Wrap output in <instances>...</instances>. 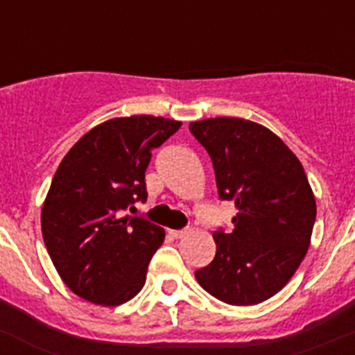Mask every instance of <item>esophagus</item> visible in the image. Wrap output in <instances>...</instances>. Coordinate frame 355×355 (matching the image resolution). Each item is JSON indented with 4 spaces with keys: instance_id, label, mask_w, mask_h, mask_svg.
<instances>
[{
    "instance_id": "1",
    "label": "esophagus",
    "mask_w": 355,
    "mask_h": 355,
    "mask_svg": "<svg viewBox=\"0 0 355 355\" xmlns=\"http://www.w3.org/2000/svg\"><path fill=\"white\" fill-rule=\"evenodd\" d=\"M188 233V229H178V231H171V234L174 238H183Z\"/></svg>"
}]
</instances>
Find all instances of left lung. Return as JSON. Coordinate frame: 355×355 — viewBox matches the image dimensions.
Listing matches in <instances>:
<instances>
[{"instance_id":"1","label":"left lung","mask_w":355,"mask_h":355,"mask_svg":"<svg viewBox=\"0 0 355 355\" xmlns=\"http://www.w3.org/2000/svg\"><path fill=\"white\" fill-rule=\"evenodd\" d=\"M209 155L222 200H234L233 231L216 229V254L196 272L215 299L252 306L290 281L311 240L316 202L299 158L277 135L236 117L192 122Z\"/></svg>"}]
</instances>
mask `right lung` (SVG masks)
<instances>
[{"label": "right lung", "instance_id": "1", "mask_svg": "<svg viewBox=\"0 0 355 355\" xmlns=\"http://www.w3.org/2000/svg\"><path fill=\"white\" fill-rule=\"evenodd\" d=\"M181 122L153 115L106 121L83 135L56 171L42 208V236L62 281L101 306L128 302L146 284L165 231L144 216L153 149Z\"/></svg>", "mask_w": 355, "mask_h": 355}]
</instances>
